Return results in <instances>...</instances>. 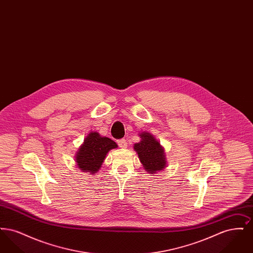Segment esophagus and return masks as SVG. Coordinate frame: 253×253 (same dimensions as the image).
<instances>
[{"mask_svg": "<svg viewBox=\"0 0 253 253\" xmlns=\"http://www.w3.org/2000/svg\"><path fill=\"white\" fill-rule=\"evenodd\" d=\"M118 144L121 147V149H125V148L127 147V142H126V140L123 139V138L120 139V140L118 141Z\"/></svg>", "mask_w": 253, "mask_h": 253, "instance_id": "1", "label": "esophagus"}]
</instances>
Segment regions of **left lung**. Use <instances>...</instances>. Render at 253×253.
Wrapping results in <instances>:
<instances>
[{
  "label": "left lung",
  "instance_id": "1",
  "mask_svg": "<svg viewBox=\"0 0 253 253\" xmlns=\"http://www.w3.org/2000/svg\"><path fill=\"white\" fill-rule=\"evenodd\" d=\"M140 141L133 144V150L143 165L145 170L151 174L157 173L167 167L165 150L159 141L149 132L138 133Z\"/></svg>",
  "mask_w": 253,
  "mask_h": 253
}]
</instances>
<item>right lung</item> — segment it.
I'll list each match as a JSON object with an SVG mask.
<instances>
[{
	"label": "right lung",
	"instance_id": "1",
	"mask_svg": "<svg viewBox=\"0 0 253 253\" xmlns=\"http://www.w3.org/2000/svg\"><path fill=\"white\" fill-rule=\"evenodd\" d=\"M119 146L111 138L102 136L97 132H90L76 154L78 169L91 174L96 173L109 152Z\"/></svg>",
	"mask_w": 253,
	"mask_h": 253
}]
</instances>
